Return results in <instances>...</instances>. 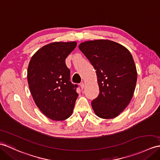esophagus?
Masks as SVG:
<instances>
[{
	"label": "esophagus",
	"mask_w": 160,
	"mask_h": 160,
	"mask_svg": "<svg viewBox=\"0 0 160 160\" xmlns=\"http://www.w3.org/2000/svg\"><path fill=\"white\" fill-rule=\"evenodd\" d=\"M80 87H81L82 89H83V88H84V87H85V84H84V82H81V83L80 84Z\"/></svg>",
	"instance_id": "esophagus-1"
}]
</instances>
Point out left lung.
<instances>
[{
  "mask_svg": "<svg viewBox=\"0 0 160 160\" xmlns=\"http://www.w3.org/2000/svg\"><path fill=\"white\" fill-rule=\"evenodd\" d=\"M78 47L96 69L99 94L91 103L95 114L104 119L117 117L128 106L136 88L137 71L130 52L108 39L87 41Z\"/></svg>",
  "mask_w": 160,
  "mask_h": 160,
  "instance_id": "8db88e82",
  "label": "left lung"
}]
</instances>
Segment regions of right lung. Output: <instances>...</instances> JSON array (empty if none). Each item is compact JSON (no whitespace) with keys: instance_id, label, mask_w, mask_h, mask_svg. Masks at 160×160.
<instances>
[{"instance_id":"add662e5","label":"right lung","mask_w":160,"mask_h":160,"mask_svg":"<svg viewBox=\"0 0 160 160\" xmlns=\"http://www.w3.org/2000/svg\"><path fill=\"white\" fill-rule=\"evenodd\" d=\"M76 46V42L47 44L29 62L27 80L32 97L41 112L52 120L63 121L71 116L78 96L65 64Z\"/></svg>"}]
</instances>
